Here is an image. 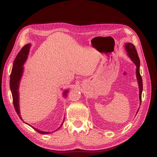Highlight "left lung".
<instances>
[{
  "mask_svg": "<svg viewBox=\"0 0 157 157\" xmlns=\"http://www.w3.org/2000/svg\"><path fill=\"white\" fill-rule=\"evenodd\" d=\"M125 50L127 52V54L128 56V57L130 59V60L134 62V63L136 66V78L137 80L139 89V102L140 105L141 103V95L143 92V80L141 76V74H140V60L138 56V54L137 53L136 49L133 44L132 43H125ZM139 109L136 113V114L139 111Z\"/></svg>",
  "mask_w": 157,
  "mask_h": 157,
  "instance_id": "1",
  "label": "left lung"
}]
</instances>
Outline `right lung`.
Here are the masks:
<instances>
[{"instance_id": "obj_1", "label": "right lung", "mask_w": 157, "mask_h": 157, "mask_svg": "<svg viewBox=\"0 0 157 157\" xmlns=\"http://www.w3.org/2000/svg\"><path fill=\"white\" fill-rule=\"evenodd\" d=\"M32 44L31 43H29L25 45L22 49H21V51L19 52V53L18 54V55L16 56V59L14 61L13 63V69H12V71H11V74L10 76V89H11V92L12 94V96H13V104H14V106L15 110L17 113L18 115L19 116V117L20 118V119L23 121L22 118L21 117L20 114V93H19V88H20V81L22 78V76L23 74V72H24V67L23 65L24 63H25L27 58H28V55L29 54V52H30V48L31 47ZM69 92L68 90H63V96L64 97H67V93ZM65 120V118L63 120L62 123H61V125H60V127L56 128L55 130L53 131L52 132H54L55 131L59 130L63 125V121ZM26 124L29 125L27 123H25ZM29 126H30L31 127H32L34 130H36L38 132H39L40 134H49L51 133L50 132H45V131H43V130H40L35 127H34L33 126L29 125Z\"/></svg>"}]
</instances>
